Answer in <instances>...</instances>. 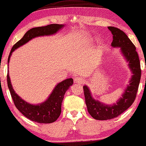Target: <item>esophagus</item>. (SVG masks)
<instances>
[{
  "instance_id": "1",
  "label": "esophagus",
  "mask_w": 146,
  "mask_h": 146,
  "mask_svg": "<svg viewBox=\"0 0 146 146\" xmlns=\"http://www.w3.org/2000/svg\"><path fill=\"white\" fill-rule=\"evenodd\" d=\"M84 82L85 80L81 77H77L75 79V83H76V84H84Z\"/></svg>"
}]
</instances>
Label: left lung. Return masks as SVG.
Returning a JSON list of instances; mask_svg holds the SVG:
<instances>
[{"label":"left lung","mask_w":146,"mask_h":146,"mask_svg":"<svg viewBox=\"0 0 146 146\" xmlns=\"http://www.w3.org/2000/svg\"><path fill=\"white\" fill-rule=\"evenodd\" d=\"M113 35L111 46L113 48H120L123 56L128 62L129 68L132 75L124 92L117 102L112 104H106L92 97L90 88L84 86V96L88 111L94 119L96 120L112 119L117 117L133 103L141 79V68L136 48L128 36L122 30L114 27H108Z\"/></svg>","instance_id":"8db88e82"}]
</instances>
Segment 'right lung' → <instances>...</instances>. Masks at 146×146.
Listing matches in <instances>:
<instances>
[{"mask_svg": "<svg viewBox=\"0 0 146 146\" xmlns=\"http://www.w3.org/2000/svg\"><path fill=\"white\" fill-rule=\"evenodd\" d=\"M64 27L63 24H50L46 26L30 29L25 33L23 38L13 46L8 58V63L12 52L17 48L36 37L51 36L56 34ZM73 84V80L72 78L67 79L58 83L44 102L38 104H32L27 102L17 94L13 88L9 73L7 74V84L16 108L27 119L39 123H51L56 121L61 112L62 102L65 92Z\"/></svg>", "mask_w": 146, "mask_h": 146, "instance_id": "obj_1", "label": "right lung"}]
</instances>
